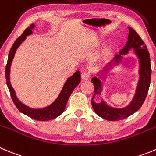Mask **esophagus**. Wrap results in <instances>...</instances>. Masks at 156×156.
Wrapping results in <instances>:
<instances>
[{
  "mask_svg": "<svg viewBox=\"0 0 156 156\" xmlns=\"http://www.w3.org/2000/svg\"><path fill=\"white\" fill-rule=\"evenodd\" d=\"M89 77H90L89 73L87 72V71H83L81 75V78L82 81H86V80H88V78H89Z\"/></svg>",
  "mask_w": 156,
  "mask_h": 156,
  "instance_id": "1",
  "label": "esophagus"
}]
</instances>
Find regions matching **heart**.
<instances>
[{
	"mask_svg": "<svg viewBox=\"0 0 156 156\" xmlns=\"http://www.w3.org/2000/svg\"><path fill=\"white\" fill-rule=\"evenodd\" d=\"M105 54H107V53H105Z\"/></svg>",
	"mask_w": 156,
	"mask_h": 156,
	"instance_id": "obj_1",
	"label": "heart"
}]
</instances>
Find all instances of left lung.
Listing matches in <instances>:
<instances>
[{
    "label": "left lung",
    "mask_w": 156,
    "mask_h": 156,
    "mask_svg": "<svg viewBox=\"0 0 156 156\" xmlns=\"http://www.w3.org/2000/svg\"><path fill=\"white\" fill-rule=\"evenodd\" d=\"M129 34L128 37V41L126 46L123 48L120 51V55H116L112 63H110L102 70L101 74L106 73V71L111 68L113 63L116 65L119 64L122 60V56L129 52L130 49H134L135 54L139 59V83L135 96L130 104L123 108H115L108 105L103 100L100 103H96L93 101L94 95L99 94L102 91L101 88V81L97 77L91 78V82L93 83L94 87V94L91 99V105L94 112L100 117L106 119L108 121H119L122 119H126L132 115V114L137 112L142 104L145 101L148 94V88L151 82V74H152V68H151L150 56L149 52L147 50L146 45L145 44L143 41L142 40L137 32L135 31L132 27H129ZM105 78V75H104Z\"/></svg>",
    "instance_id": "obj_1"
}]
</instances>
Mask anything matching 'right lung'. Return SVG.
I'll list each match as a JSON object with an SVG mask.
<instances>
[{
    "mask_svg": "<svg viewBox=\"0 0 156 156\" xmlns=\"http://www.w3.org/2000/svg\"><path fill=\"white\" fill-rule=\"evenodd\" d=\"M34 27V24H30V27H27V28H26L24 30V31L23 32V34H21V36H20L14 41V44L11 47L9 52V55H8V62H7V65H6L5 68L6 81H7V85H8V89H9L11 98L13 100V102L14 103V105H15L16 107H17V108L18 109L19 111L22 112L23 114L28 116V117L31 118V119H35V120L49 121L55 119V118H57L58 116L60 115H62L63 113V112L65 111V107H66L67 102H68L70 95H71V94L74 91V89L76 88L77 85L81 81V75H80V71H77L72 76L68 78V80L65 82V85H64L63 88H62V91L59 94L58 98H56V100L51 105H50L48 107L38 109L31 108L25 105H24L22 102L19 101L18 98H17V96L15 94V91H14V88H12V86L11 85V82H10V68H11V62H12L13 58L14 57V54H15L16 50L20 46V44L25 40L26 37L30 35V34H32L31 30Z\"/></svg>",
    "mask_w": 156,
    "mask_h": 156,
    "instance_id": "1",
    "label": "right lung"
}]
</instances>
